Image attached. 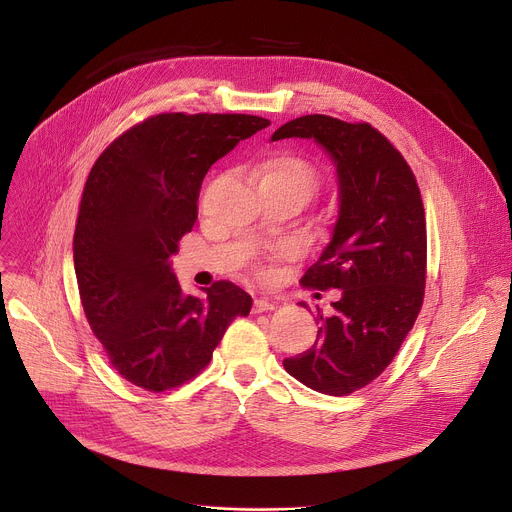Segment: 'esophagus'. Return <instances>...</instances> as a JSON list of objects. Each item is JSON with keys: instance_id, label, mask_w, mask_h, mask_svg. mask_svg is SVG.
<instances>
[{"instance_id": "esophagus-1", "label": "esophagus", "mask_w": 512, "mask_h": 512, "mask_svg": "<svg viewBox=\"0 0 512 512\" xmlns=\"http://www.w3.org/2000/svg\"><path fill=\"white\" fill-rule=\"evenodd\" d=\"M275 308H277V302L267 300V298H257V300H255V304H253V314L269 312V310H275Z\"/></svg>"}]
</instances>
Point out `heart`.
I'll use <instances>...</instances> for the list:
<instances>
[{"instance_id":"1","label":"heart","mask_w":512,"mask_h":512,"mask_svg":"<svg viewBox=\"0 0 512 512\" xmlns=\"http://www.w3.org/2000/svg\"><path fill=\"white\" fill-rule=\"evenodd\" d=\"M261 182H281L298 188L304 198L316 188L318 176L310 162L294 154H275L263 162L259 170Z\"/></svg>"}]
</instances>
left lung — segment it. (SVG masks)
<instances>
[{
    "mask_svg": "<svg viewBox=\"0 0 512 512\" xmlns=\"http://www.w3.org/2000/svg\"><path fill=\"white\" fill-rule=\"evenodd\" d=\"M308 137L332 156L340 208L328 247L300 283L340 289L332 314L318 308L316 342L283 360L285 371L324 395H350L391 364L425 294L427 231L417 180L393 143L371 123L304 115L271 141Z\"/></svg>",
    "mask_w": 512,
    "mask_h": 512,
    "instance_id": "1",
    "label": "left lung"
}]
</instances>
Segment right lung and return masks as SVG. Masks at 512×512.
I'll return each instance as SVG.
<instances>
[{
    "label": "right lung",
    "mask_w": 512,
    "mask_h": 512,
    "mask_svg": "<svg viewBox=\"0 0 512 512\" xmlns=\"http://www.w3.org/2000/svg\"><path fill=\"white\" fill-rule=\"evenodd\" d=\"M271 121L241 113H160L123 131L93 164L72 253L81 304L113 369L164 393L200 375L253 300L216 281L184 296L170 257L198 216L208 168Z\"/></svg>",
    "instance_id": "right-lung-1"
}]
</instances>
